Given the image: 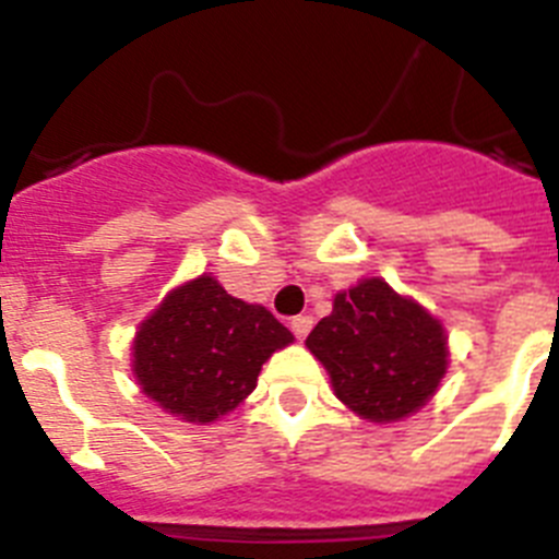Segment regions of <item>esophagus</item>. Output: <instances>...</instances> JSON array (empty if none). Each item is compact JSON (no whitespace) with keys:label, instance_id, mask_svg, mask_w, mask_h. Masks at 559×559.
<instances>
[{"label":"esophagus","instance_id":"esophagus-1","mask_svg":"<svg viewBox=\"0 0 559 559\" xmlns=\"http://www.w3.org/2000/svg\"><path fill=\"white\" fill-rule=\"evenodd\" d=\"M310 328H313V319H310V316H294V319H290V330H294V335L299 341L310 333Z\"/></svg>","mask_w":559,"mask_h":559}]
</instances>
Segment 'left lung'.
Wrapping results in <instances>:
<instances>
[{
    "label": "left lung",
    "instance_id": "8db88e82",
    "mask_svg": "<svg viewBox=\"0 0 559 559\" xmlns=\"http://www.w3.org/2000/svg\"><path fill=\"white\" fill-rule=\"evenodd\" d=\"M335 397L369 423H394L426 406L448 369L445 328L380 276L341 290L308 335Z\"/></svg>",
    "mask_w": 559,
    "mask_h": 559
}]
</instances>
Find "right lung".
Returning a JSON list of instances; mask_svg holds the SVG:
<instances>
[{
  "instance_id": "obj_1",
  "label": "right lung",
  "mask_w": 559,
  "mask_h": 559,
  "mask_svg": "<svg viewBox=\"0 0 559 559\" xmlns=\"http://www.w3.org/2000/svg\"><path fill=\"white\" fill-rule=\"evenodd\" d=\"M294 335L263 305L226 294L210 274L173 288L133 338L142 392L187 423H212L254 392L257 374Z\"/></svg>"
}]
</instances>
